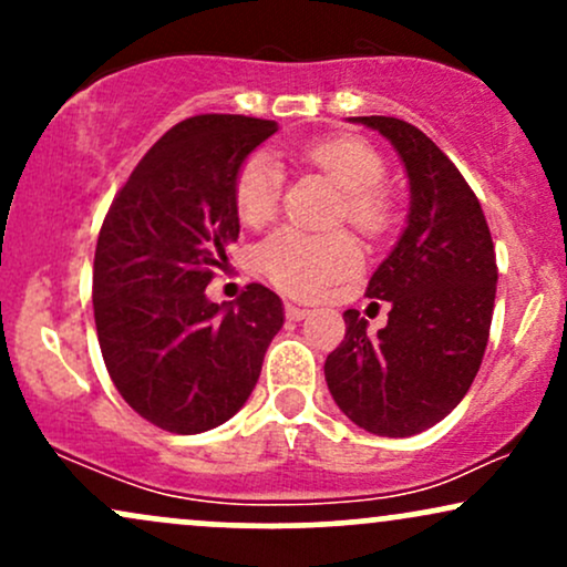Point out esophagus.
<instances>
[{"instance_id":"34e87169","label":"esophagus","mask_w":567,"mask_h":567,"mask_svg":"<svg viewBox=\"0 0 567 567\" xmlns=\"http://www.w3.org/2000/svg\"><path fill=\"white\" fill-rule=\"evenodd\" d=\"M285 315L290 317V320H306V317L311 315V309H306L301 303H285Z\"/></svg>"}]
</instances>
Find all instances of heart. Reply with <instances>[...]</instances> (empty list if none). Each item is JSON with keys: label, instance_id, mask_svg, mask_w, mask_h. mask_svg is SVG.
I'll return each instance as SVG.
<instances>
[{"label": "heart", "instance_id": "1", "mask_svg": "<svg viewBox=\"0 0 567 567\" xmlns=\"http://www.w3.org/2000/svg\"><path fill=\"white\" fill-rule=\"evenodd\" d=\"M298 157L341 188V216L362 237L379 239L394 224V199L381 186L383 157L351 135H333L298 148ZM282 173L269 152H256L239 167L234 202L245 224L258 226L275 216ZM264 275L290 296H315L360 266V250L343 231L306 234L279 229L258 247Z\"/></svg>", "mask_w": 567, "mask_h": 567}]
</instances>
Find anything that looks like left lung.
I'll list each match as a JSON object with an SVG mask.
<instances>
[{
  "label": "left lung",
  "mask_w": 567,
  "mask_h": 567,
  "mask_svg": "<svg viewBox=\"0 0 567 567\" xmlns=\"http://www.w3.org/2000/svg\"><path fill=\"white\" fill-rule=\"evenodd\" d=\"M379 130L410 184L408 226L368 282L392 303L386 328L347 309V336L324 360L336 405L379 437H410L445 419L470 392L496 301V250L477 197L440 146L394 116H351Z\"/></svg>",
  "instance_id": "obj_1"
}]
</instances>
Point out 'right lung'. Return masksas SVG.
Returning <instances> with one entry per match:
<instances>
[{
	"instance_id": "add662e5",
	"label": "right lung",
	"mask_w": 567,
	"mask_h": 567,
	"mask_svg": "<svg viewBox=\"0 0 567 567\" xmlns=\"http://www.w3.org/2000/svg\"><path fill=\"white\" fill-rule=\"evenodd\" d=\"M277 122L199 114L178 122L120 188L93 264L103 362L135 413L175 434L229 421L261 375L282 328L277 292L252 282L234 303L205 288L237 243L234 184Z\"/></svg>"
}]
</instances>
